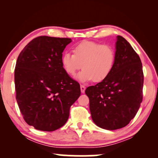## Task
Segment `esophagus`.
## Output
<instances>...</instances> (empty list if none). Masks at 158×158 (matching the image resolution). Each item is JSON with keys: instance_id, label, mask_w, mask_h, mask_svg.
<instances>
[{"instance_id": "34e87169", "label": "esophagus", "mask_w": 158, "mask_h": 158, "mask_svg": "<svg viewBox=\"0 0 158 158\" xmlns=\"http://www.w3.org/2000/svg\"><path fill=\"white\" fill-rule=\"evenodd\" d=\"M80 89H81V93L84 94L85 91V87L84 86V85H80Z\"/></svg>"}]
</instances>
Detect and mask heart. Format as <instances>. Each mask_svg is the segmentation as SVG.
I'll return each instance as SVG.
<instances>
[{
	"label": "heart",
	"instance_id": "b5f03b06",
	"mask_svg": "<svg viewBox=\"0 0 158 158\" xmlns=\"http://www.w3.org/2000/svg\"><path fill=\"white\" fill-rule=\"evenodd\" d=\"M73 54L64 52L61 56V64L68 75L73 77L78 70H83L77 79L81 82L94 80L100 82L112 71L115 62V51L109 45L85 41L76 45Z\"/></svg>",
	"mask_w": 158,
	"mask_h": 158
}]
</instances>
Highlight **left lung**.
Returning a JSON list of instances; mask_svg holds the SVG:
<instances>
[{
	"mask_svg": "<svg viewBox=\"0 0 158 158\" xmlns=\"http://www.w3.org/2000/svg\"><path fill=\"white\" fill-rule=\"evenodd\" d=\"M143 87L140 59L131 44L117 35L115 62L110 75L85 90L94 123L106 130L126 126L138 111L143 99Z\"/></svg>",
	"mask_w": 158,
	"mask_h": 158,
	"instance_id": "obj_1",
	"label": "left lung"
}]
</instances>
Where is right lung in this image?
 Listing matches in <instances>:
<instances>
[{"label": "right lung", "mask_w": 158, "mask_h": 158, "mask_svg": "<svg viewBox=\"0 0 158 158\" xmlns=\"http://www.w3.org/2000/svg\"><path fill=\"white\" fill-rule=\"evenodd\" d=\"M68 38L39 36L20 52L15 69L16 100L25 122L52 131L68 121L70 108L81 94L80 85L61 64Z\"/></svg>", "instance_id": "add662e5"}]
</instances>
